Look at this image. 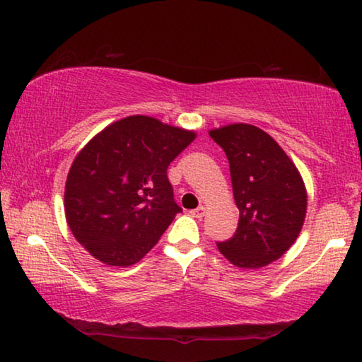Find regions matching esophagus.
Returning a JSON list of instances; mask_svg holds the SVG:
<instances>
[{
    "mask_svg": "<svg viewBox=\"0 0 362 362\" xmlns=\"http://www.w3.org/2000/svg\"><path fill=\"white\" fill-rule=\"evenodd\" d=\"M205 213H206V210H205L204 206H199V208H195V210H192V211H191L192 216H194V218H197V219H202V218H204V216H205Z\"/></svg>",
    "mask_w": 362,
    "mask_h": 362,
    "instance_id": "34e87169",
    "label": "esophagus"
}]
</instances>
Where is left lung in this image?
Segmentation results:
<instances>
[{"instance_id": "obj_1", "label": "left lung", "mask_w": 362, "mask_h": 362, "mask_svg": "<svg viewBox=\"0 0 362 362\" xmlns=\"http://www.w3.org/2000/svg\"><path fill=\"white\" fill-rule=\"evenodd\" d=\"M208 133L229 160L240 211L237 232L218 250L235 267H265L299 237L307 214L305 182L281 146L259 127L237 122Z\"/></svg>"}]
</instances>
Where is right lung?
<instances>
[{"label":"right lung","mask_w":362,"mask_h":362,"mask_svg":"<svg viewBox=\"0 0 362 362\" xmlns=\"http://www.w3.org/2000/svg\"><path fill=\"white\" fill-rule=\"evenodd\" d=\"M195 136L136 114L105 127L76 154L63 205L74 238L90 256L130 267L154 248L182 211L167 168Z\"/></svg>","instance_id":"1"}]
</instances>
